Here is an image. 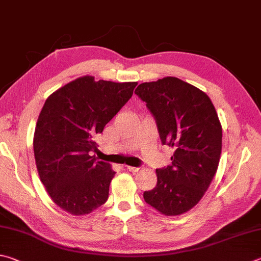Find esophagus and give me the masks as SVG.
I'll use <instances>...</instances> for the list:
<instances>
[{"mask_svg":"<svg viewBox=\"0 0 261 261\" xmlns=\"http://www.w3.org/2000/svg\"><path fill=\"white\" fill-rule=\"evenodd\" d=\"M127 170L132 172V173H135V172H139L141 168L140 167H134V166H127Z\"/></svg>","mask_w":261,"mask_h":261,"instance_id":"esophagus-1","label":"esophagus"}]
</instances>
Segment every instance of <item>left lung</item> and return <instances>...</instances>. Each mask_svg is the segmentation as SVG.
Returning a JSON list of instances; mask_svg holds the SVG:
<instances>
[{"mask_svg": "<svg viewBox=\"0 0 261 261\" xmlns=\"http://www.w3.org/2000/svg\"><path fill=\"white\" fill-rule=\"evenodd\" d=\"M135 94L156 120L162 143L174 149L144 200L165 216H179L199 202L217 172L222 147L217 111L206 94L174 76L143 82Z\"/></svg>", "mask_w": 261, "mask_h": 261, "instance_id": "left-lung-1", "label": "left lung"}]
</instances>
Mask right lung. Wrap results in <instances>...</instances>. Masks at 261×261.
Instances as JSON below:
<instances>
[{
  "mask_svg": "<svg viewBox=\"0 0 261 261\" xmlns=\"http://www.w3.org/2000/svg\"><path fill=\"white\" fill-rule=\"evenodd\" d=\"M138 82H112L86 75L55 91L36 122L34 157L41 182L64 211L82 216L103 205L116 174L90 156L96 136L133 95Z\"/></svg>",
  "mask_w": 261,
  "mask_h": 261,
  "instance_id": "right-lung-1",
  "label": "right lung"
}]
</instances>
